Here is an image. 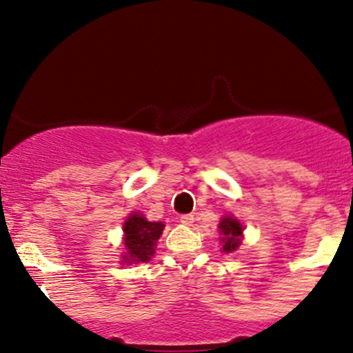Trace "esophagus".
Returning <instances> with one entry per match:
<instances>
[{
  "label": "esophagus",
  "instance_id": "esophagus-1",
  "mask_svg": "<svg viewBox=\"0 0 353 353\" xmlns=\"http://www.w3.org/2000/svg\"><path fill=\"white\" fill-rule=\"evenodd\" d=\"M179 221L182 222L184 225H190L194 222V216L192 214H184V216L179 217Z\"/></svg>",
  "mask_w": 353,
  "mask_h": 353
}]
</instances>
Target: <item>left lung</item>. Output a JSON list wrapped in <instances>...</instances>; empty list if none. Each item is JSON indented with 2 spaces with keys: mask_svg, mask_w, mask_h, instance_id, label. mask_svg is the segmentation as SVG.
I'll return each mask as SVG.
<instances>
[{
  "mask_svg": "<svg viewBox=\"0 0 353 353\" xmlns=\"http://www.w3.org/2000/svg\"><path fill=\"white\" fill-rule=\"evenodd\" d=\"M222 234V250L224 252H234L239 245H241V236H242V225L239 224L237 219L224 217L219 224Z\"/></svg>",
  "mask_w": 353,
  "mask_h": 353,
  "instance_id": "8db88e82",
  "label": "left lung"
}]
</instances>
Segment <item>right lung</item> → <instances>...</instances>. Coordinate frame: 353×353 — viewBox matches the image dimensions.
<instances>
[{
	"instance_id": "obj_1",
	"label": "right lung",
	"mask_w": 353,
	"mask_h": 353,
	"mask_svg": "<svg viewBox=\"0 0 353 353\" xmlns=\"http://www.w3.org/2000/svg\"><path fill=\"white\" fill-rule=\"evenodd\" d=\"M164 230L163 222H149L139 214H132L124 222V245L128 252L124 261L128 264H137V262H149L156 252L157 239Z\"/></svg>"
}]
</instances>
